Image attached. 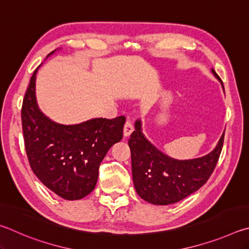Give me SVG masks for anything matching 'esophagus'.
Masks as SVG:
<instances>
[{
	"mask_svg": "<svg viewBox=\"0 0 249 249\" xmlns=\"http://www.w3.org/2000/svg\"><path fill=\"white\" fill-rule=\"evenodd\" d=\"M133 132V125L131 124V121L127 120V122L124 124V137H129L130 134Z\"/></svg>",
	"mask_w": 249,
	"mask_h": 249,
	"instance_id": "obj_1",
	"label": "esophagus"
}]
</instances>
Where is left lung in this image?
Listing matches in <instances>:
<instances>
[{
  "mask_svg": "<svg viewBox=\"0 0 249 249\" xmlns=\"http://www.w3.org/2000/svg\"><path fill=\"white\" fill-rule=\"evenodd\" d=\"M216 80L221 78L213 69ZM223 87V83H221ZM224 141V132L210 153L193 160H176L164 154L145 138L142 121L134 122L129 139L131 151L132 179L137 194L146 202L167 206L196 193L214 171Z\"/></svg>",
  "mask_w": 249,
  "mask_h": 249,
  "instance_id": "8db88e82",
  "label": "left lung"
}]
</instances>
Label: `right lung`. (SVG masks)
<instances>
[{"instance_id":"add662e5","label":"right lung","mask_w":249,"mask_h":249,"mask_svg":"<svg viewBox=\"0 0 249 249\" xmlns=\"http://www.w3.org/2000/svg\"><path fill=\"white\" fill-rule=\"evenodd\" d=\"M40 67L30 78L21 107L26 153L34 174L48 189L65 200H80L94 190L100 163L122 139L125 117L91 118L75 124L51 120L37 104Z\"/></svg>"}]
</instances>
